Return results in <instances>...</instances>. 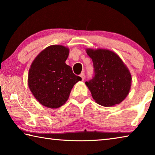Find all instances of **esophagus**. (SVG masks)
<instances>
[{
    "label": "esophagus",
    "mask_w": 155,
    "mask_h": 155,
    "mask_svg": "<svg viewBox=\"0 0 155 155\" xmlns=\"http://www.w3.org/2000/svg\"><path fill=\"white\" fill-rule=\"evenodd\" d=\"M80 77H81V79H82V81L85 79V74H84V73H81V74H80Z\"/></svg>",
    "instance_id": "1"
}]
</instances>
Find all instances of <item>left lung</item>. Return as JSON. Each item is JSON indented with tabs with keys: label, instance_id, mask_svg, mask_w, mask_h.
I'll use <instances>...</instances> for the list:
<instances>
[{
	"label": "left lung",
	"instance_id": "obj_1",
	"mask_svg": "<svg viewBox=\"0 0 155 155\" xmlns=\"http://www.w3.org/2000/svg\"><path fill=\"white\" fill-rule=\"evenodd\" d=\"M95 75L85 84L97 103L103 107L120 104L129 93L132 77L121 58L108 49L87 48Z\"/></svg>",
	"mask_w": 155,
	"mask_h": 155
}]
</instances>
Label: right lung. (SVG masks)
Masks as SVG:
<instances>
[{"instance_id":"add662e5","label":"right lung","mask_w":155,"mask_h":155,"mask_svg":"<svg viewBox=\"0 0 155 155\" xmlns=\"http://www.w3.org/2000/svg\"><path fill=\"white\" fill-rule=\"evenodd\" d=\"M70 50L62 45L49 46L31 64L28 85L39 103L51 109L59 108L68 101L70 91L81 78L65 64Z\"/></svg>"}]
</instances>
